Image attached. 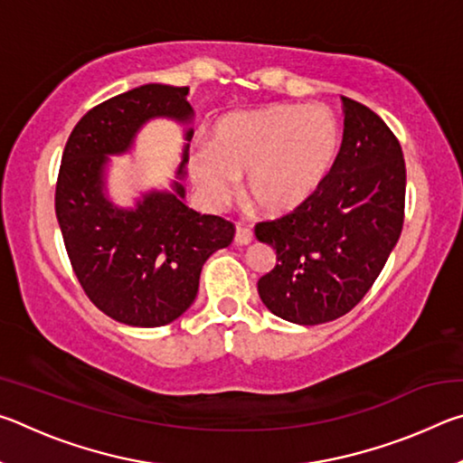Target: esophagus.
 <instances>
[{
    "mask_svg": "<svg viewBox=\"0 0 463 463\" xmlns=\"http://www.w3.org/2000/svg\"><path fill=\"white\" fill-rule=\"evenodd\" d=\"M250 241H253V231L239 224L237 232H234V242H237V245H249Z\"/></svg>",
    "mask_w": 463,
    "mask_h": 463,
    "instance_id": "1",
    "label": "esophagus"
}]
</instances>
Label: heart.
Returning a JSON list of instances; mask_svg holds the SVG:
<instances>
[{"instance_id":"obj_1","label":"heart","mask_w":463,"mask_h":463,"mask_svg":"<svg viewBox=\"0 0 463 463\" xmlns=\"http://www.w3.org/2000/svg\"><path fill=\"white\" fill-rule=\"evenodd\" d=\"M341 146L335 114L323 106L271 104L218 118L208 146L187 155V175L203 203H229L237 177L242 198L265 216L300 208L333 169Z\"/></svg>"}]
</instances>
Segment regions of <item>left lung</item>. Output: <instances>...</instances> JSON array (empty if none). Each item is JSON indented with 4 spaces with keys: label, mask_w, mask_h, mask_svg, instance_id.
Instances as JSON below:
<instances>
[{
    "label": "left lung",
    "mask_w": 463,
    "mask_h": 463,
    "mask_svg": "<svg viewBox=\"0 0 463 463\" xmlns=\"http://www.w3.org/2000/svg\"><path fill=\"white\" fill-rule=\"evenodd\" d=\"M343 143L333 169L294 213L255 226L276 250L257 281L273 315L323 325L355 307L378 279L404 222L406 167L398 138L378 114L343 98Z\"/></svg>",
    "instance_id": "1"
}]
</instances>
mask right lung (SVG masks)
Returning a JSON list of instances; mask_svg holds the SVG:
<instances>
[{"label":"right lung","mask_w":463,"mask_h":463,"mask_svg":"<svg viewBox=\"0 0 463 463\" xmlns=\"http://www.w3.org/2000/svg\"><path fill=\"white\" fill-rule=\"evenodd\" d=\"M187 88L146 83L90 109L61 159L54 210L69 260L85 294L109 318L130 326L174 323L198 296L202 265L229 247L232 222L185 203V163L194 108ZM184 127L183 163L169 188L141 193L132 207L107 194L109 156L134 147L146 121Z\"/></svg>","instance_id":"obj_1"}]
</instances>
